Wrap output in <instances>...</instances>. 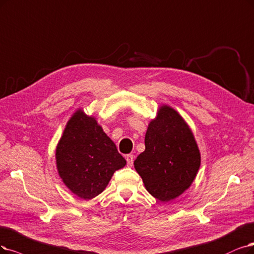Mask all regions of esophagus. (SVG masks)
Returning a JSON list of instances; mask_svg holds the SVG:
<instances>
[{
  "label": "esophagus",
  "instance_id": "34e87169",
  "mask_svg": "<svg viewBox=\"0 0 254 254\" xmlns=\"http://www.w3.org/2000/svg\"><path fill=\"white\" fill-rule=\"evenodd\" d=\"M126 159H127V165L128 166H133V163H134V157H133V155H127V157H126Z\"/></svg>",
  "mask_w": 254,
  "mask_h": 254
}]
</instances>
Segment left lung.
<instances>
[{"mask_svg":"<svg viewBox=\"0 0 254 254\" xmlns=\"http://www.w3.org/2000/svg\"><path fill=\"white\" fill-rule=\"evenodd\" d=\"M144 143L134 166L146 190L161 202L178 198L191 185L201 164L190 127L175 109L163 105L149 122Z\"/></svg>","mask_w":254,"mask_h":254,"instance_id":"obj_1","label":"left lung"}]
</instances>
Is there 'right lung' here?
I'll return each instance as SVG.
<instances>
[{
	"mask_svg": "<svg viewBox=\"0 0 254 254\" xmlns=\"http://www.w3.org/2000/svg\"><path fill=\"white\" fill-rule=\"evenodd\" d=\"M55 159L64 185L83 200L101 193L113 174L127 164L96 118L84 114L81 109L65 125Z\"/></svg>",
	"mask_w": 254,
	"mask_h": 254,
	"instance_id": "add662e5",
	"label": "right lung"
}]
</instances>
